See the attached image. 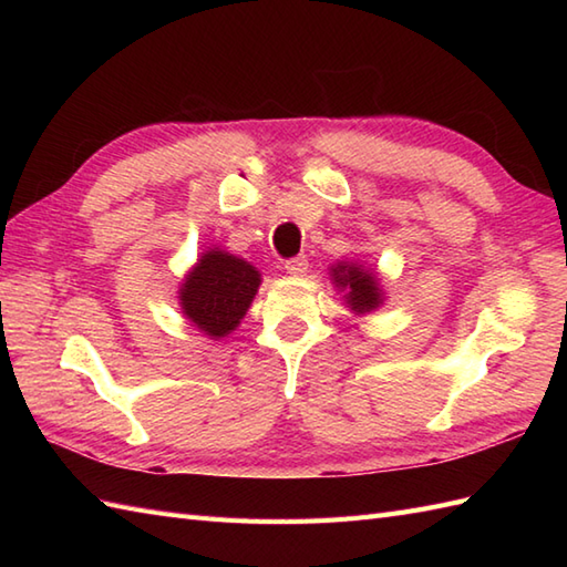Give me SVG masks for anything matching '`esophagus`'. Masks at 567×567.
<instances>
[{"label": "esophagus", "mask_w": 567, "mask_h": 567, "mask_svg": "<svg viewBox=\"0 0 567 567\" xmlns=\"http://www.w3.org/2000/svg\"><path fill=\"white\" fill-rule=\"evenodd\" d=\"M307 268H309L307 256H297V258H290V260L285 262V270L290 272V275H305Z\"/></svg>", "instance_id": "1"}]
</instances>
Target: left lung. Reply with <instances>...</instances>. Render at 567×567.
<instances>
[{
    "mask_svg": "<svg viewBox=\"0 0 567 567\" xmlns=\"http://www.w3.org/2000/svg\"><path fill=\"white\" fill-rule=\"evenodd\" d=\"M333 280L348 290L346 299L355 311H370L380 305V290L375 277L355 268V265H339L333 268Z\"/></svg>",
    "mask_w": 567,
    "mask_h": 567,
    "instance_id": "left-lung-1",
    "label": "left lung"
}]
</instances>
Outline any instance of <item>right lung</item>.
Segmentation results:
<instances>
[{
    "instance_id": "add662e5",
    "label": "right lung",
    "mask_w": 567,
    "mask_h": 567,
    "mask_svg": "<svg viewBox=\"0 0 567 567\" xmlns=\"http://www.w3.org/2000/svg\"><path fill=\"white\" fill-rule=\"evenodd\" d=\"M258 285L260 275L252 265L224 250H209L187 275L179 305L197 329L221 339L246 317Z\"/></svg>"
}]
</instances>
